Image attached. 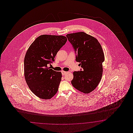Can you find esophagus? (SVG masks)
I'll return each instance as SVG.
<instances>
[{
  "instance_id": "obj_1",
  "label": "esophagus",
  "mask_w": 133,
  "mask_h": 133,
  "mask_svg": "<svg viewBox=\"0 0 133 133\" xmlns=\"http://www.w3.org/2000/svg\"><path fill=\"white\" fill-rule=\"evenodd\" d=\"M61 72H62V76H64L65 75H66L67 72H65V71H62Z\"/></svg>"
}]
</instances>
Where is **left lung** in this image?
<instances>
[{
  "label": "left lung",
  "instance_id": "1",
  "mask_svg": "<svg viewBox=\"0 0 133 133\" xmlns=\"http://www.w3.org/2000/svg\"><path fill=\"white\" fill-rule=\"evenodd\" d=\"M66 37L76 54V61L82 68L73 72L71 83L82 93H90L96 88L102 76L104 55L102 47L96 38L84 32L69 34Z\"/></svg>",
  "mask_w": 133,
  "mask_h": 133
}]
</instances>
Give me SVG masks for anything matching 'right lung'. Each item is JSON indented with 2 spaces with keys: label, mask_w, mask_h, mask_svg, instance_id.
Here are the masks:
<instances>
[{
  "label": "right lung",
  "mask_w": 133,
  "mask_h": 133,
  "mask_svg": "<svg viewBox=\"0 0 133 133\" xmlns=\"http://www.w3.org/2000/svg\"><path fill=\"white\" fill-rule=\"evenodd\" d=\"M63 36L43 35L29 47L24 58V76L29 88L37 97L48 99L57 93L62 74L48 67L67 42Z\"/></svg>",
  "instance_id": "obj_1"
}]
</instances>
